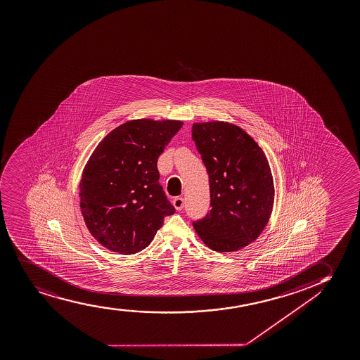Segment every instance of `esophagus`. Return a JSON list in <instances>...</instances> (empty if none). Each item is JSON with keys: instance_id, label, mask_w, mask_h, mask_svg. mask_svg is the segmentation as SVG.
Listing matches in <instances>:
<instances>
[{"instance_id": "34e87169", "label": "esophagus", "mask_w": 360, "mask_h": 360, "mask_svg": "<svg viewBox=\"0 0 360 360\" xmlns=\"http://www.w3.org/2000/svg\"><path fill=\"white\" fill-rule=\"evenodd\" d=\"M174 205L177 211H181V210L184 207V199H183L182 196H177V198H174Z\"/></svg>"}]
</instances>
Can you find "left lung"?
<instances>
[{
	"label": "left lung",
	"instance_id": "obj_1",
	"mask_svg": "<svg viewBox=\"0 0 360 360\" xmlns=\"http://www.w3.org/2000/svg\"><path fill=\"white\" fill-rule=\"evenodd\" d=\"M210 178L211 210L193 222L200 239L218 252H233L257 239L271 217L274 184L262 149L236 124H193Z\"/></svg>",
	"mask_w": 360,
	"mask_h": 360
}]
</instances>
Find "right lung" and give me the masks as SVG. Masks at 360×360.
I'll use <instances>...</instances> for the list:
<instances>
[{"label": "right lung", "mask_w": 360, "mask_h": 360, "mask_svg": "<svg viewBox=\"0 0 360 360\" xmlns=\"http://www.w3.org/2000/svg\"><path fill=\"white\" fill-rule=\"evenodd\" d=\"M182 121H127L107 134L84 166L80 207L89 233L120 255L150 244L174 213L159 182L158 159Z\"/></svg>", "instance_id": "1"}]
</instances>
